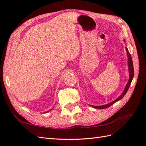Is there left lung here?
Listing matches in <instances>:
<instances>
[{
	"instance_id": "8db88e82",
	"label": "left lung",
	"mask_w": 146,
	"mask_h": 146,
	"mask_svg": "<svg viewBox=\"0 0 146 146\" xmlns=\"http://www.w3.org/2000/svg\"><path fill=\"white\" fill-rule=\"evenodd\" d=\"M123 41L125 42V39H123ZM125 49H126V52H127V58H128V66H129V81H128V83L127 84V85L125 88L124 90H123V92L122 93V94L117 98L116 100H114V101L111 102H110L108 104H106L104 105H101V106H94V105H90L92 107L97 108V109H105V108H107L108 107H110V106L113 105L114 103H116V102L119 101V100H121L123 96H125V94L127 93V92L129 90V88L130 86V84L131 83L132 80H133V78L134 77V69H133V61H132V58H131V55L129 52V50H128L127 47H125Z\"/></svg>"
}]
</instances>
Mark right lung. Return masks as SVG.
Masks as SVG:
<instances>
[{"label":"right lung","mask_w":146,"mask_h":146,"mask_svg":"<svg viewBox=\"0 0 146 146\" xmlns=\"http://www.w3.org/2000/svg\"><path fill=\"white\" fill-rule=\"evenodd\" d=\"M52 110V108L51 110H49V111H46V112H44V113H47V112H48V111H50V110Z\"/></svg>","instance_id":"1"}]
</instances>
